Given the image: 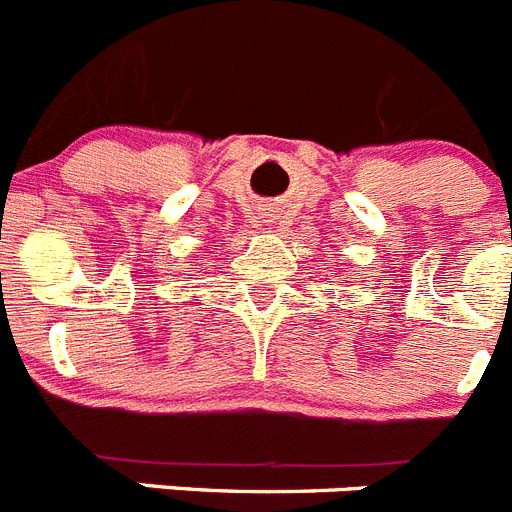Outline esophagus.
<instances>
[{"mask_svg": "<svg viewBox=\"0 0 512 512\" xmlns=\"http://www.w3.org/2000/svg\"><path fill=\"white\" fill-rule=\"evenodd\" d=\"M266 223H274V217H271V220H266Z\"/></svg>", "mask_w": 512, "mask_h": 512, "instance_id": "1", "label": "esophagus"}]
</instances>
